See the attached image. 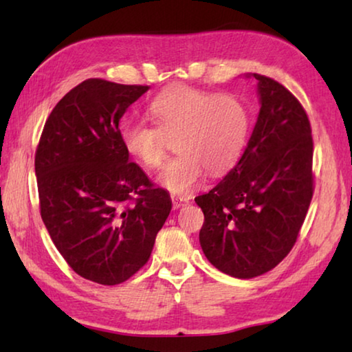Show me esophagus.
<instances>
[{"instance_id": "34e87169", "label": "esophagus", "mask_w": 352, "mask_h": 352, "mask_svg": "<svg viewBox=\"0 0 352 352\" xmlns=\"http://www.w3.org/2000/svg\"><path fill=\"white\" fill-rule=\"evenodd\" d=\"M172 199V206H174V210H178V208H182L183 205H186L189 199L188 197H182V195H170Z\"/></svg>"}]
</instances>
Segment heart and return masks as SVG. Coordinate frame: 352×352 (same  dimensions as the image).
<instances>
[{"mask_svg": "<svg viewBox=\"0 0 352 352\" xmlns=\"http://www.w3.org/2000/svg\"><path fill=\"white\" fill-rule=\"evenodd\" d=\"M153 126L129 122L121 132L126 152L147 169L164 162L169 141L177 155L158 180L175 194H189L208 174L223 175L237 163L250 133V111L230 93L177 85L160 93L147 107Z\"/></svg>", "mask_w": 352, "mask_h": 352, "instance_id": "obj_1", "label": "heart"}]
</instances>
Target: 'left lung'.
<instances>
[{"label":"left lung","mask_w":352,"mask_h":352,"mask_svg":"<svg viewBox=\"0 0 352 352\" xmlns=\"http://www.w3.org/2000/svg\"><path fill=\"white\" fill-rule=\"evenodd\" d=\"M258 80L261 111L233 169L195 197L205 222L200 245L226 275L250 279L294 248L314 195V140L300 100L272 77Z\"/></svg>","instance_id":"1"}]
</instances>
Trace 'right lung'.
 I'll list each match as a JSON object with an SVG mask.
<instances>
[{
  "label": "right lung",
  "instance_id": "right-lung-1",
  "mask_svg": "<svg viewBox=\"0 0 352 352\" xmlns=\"http://www.w3.org/2000/svg\"><path fill=\"white\" fill-rule=\"evenodd\" d=\"M147 85L87 79L58 100L35 151L40 214L77 275L127 281L151 258L172 201L129 162L119 119Z\"/></svg>",
  "mask_w": 352,
  "mask_h": 352
}]
</instances>
